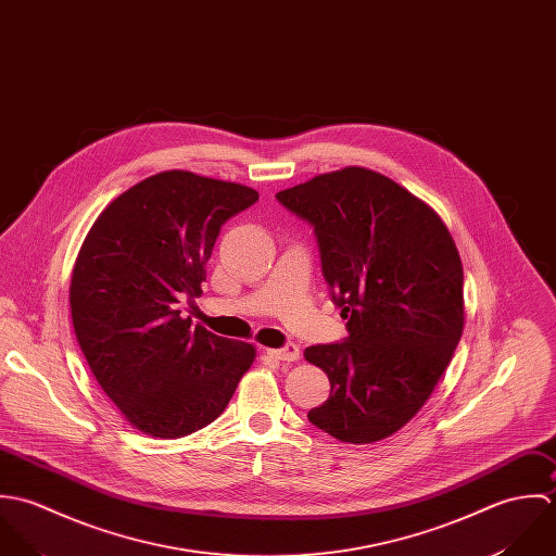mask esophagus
<instances>
[{"label": "esophagus", "mask_w": 556, "mask_h": 556, "mask_svg": "<svg viewBox=\"0 0 556 556\" xmlns=\"http://www.w3.org/2000/svg\"><path fill=\"white\" fill-rule=\"evenodd\" d=\"M268 354H270L273 358H277V361H288V363H292V361H299V356H301V350H299V345H294V343H288L286 348H275V350H268Z\"/></svg>", "instance_id": "34e87169"}]
</instances>
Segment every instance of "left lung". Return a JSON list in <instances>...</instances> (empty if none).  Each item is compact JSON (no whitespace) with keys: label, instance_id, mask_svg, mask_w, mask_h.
<instances>
[{"label":"left lung","instance_id":"obj_1","mask_svg":"<svg viewBox=\"0 0 556 556\" xmlns=\"http://www.w3.org/2000/svg\"><path fill=\"white\" fill-rule=\"evenodd\" d=\"M277 200L312 223L350 337L309 345L331 382L309 421L341 443H378L430 400L464 331V270L424 200L367 167L314 176Z\"/></svg>","mask_w":556,"mask_h":556}]
</instances>
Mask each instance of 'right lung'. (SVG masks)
Returning a JSON list of instances; mask_svg holds the SVG:
<instances>
[{"mask_svg": "<svg viewBox=\"0 0 556 556\" xmlns=\"http://www.w3.org/2000/svg\"><path fill=\"white\" fill-rule=\"evenodd\" d=\"M257 198L244 185L161 172L117 195L79 249L77 341L115 408L152 439L213 424L255 361L251 343L193 329L178 305L202 294L223 223Z\"/></svg>", "mask_w": 556, "mask_h": 556, "instance_id": "obj_1", "label": "right lung"}]
</instances>
